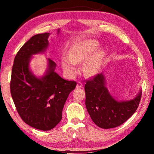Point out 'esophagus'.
<instances>
[{
    "mask_svg": "<svg viewBox=\"0 0 154 154\" xmlns=\"http://www.w3.org/2000/svg\"><path fill=\"white\" fill-rule=\"evenodd\" d=\"M83 83L82 82H78L77 84V88H81L83 87Z\"/></svg>",
    "mask_w": 154,
    "mask_h": 154,
    "instance_id": "esophagus-1",
    "label": "esophagus"
}]
</instances>
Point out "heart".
<instances>
[{"label":"heart","mask_w":154,"mask_h":154,"mask_svg":"<svg viewBox=\"0 0 154 154\" xmlns=\"http://www.w3.org/2000/svg\"><path fill=\"white\" fill-rule=\"evenodd\" d=\"M96 43L92 41H87L77 44L70 51L68 59L62 61V67L67 75L73 76L77 72L75 64L84 62L90 58L96 48ZM100 56L97 55L88 60L84 66V72L87 75H92L98 69Z\"/></svg>","instance_id":"b5f03b06"}]
</instances>
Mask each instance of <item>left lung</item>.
I'll use <instances>...</instances> for the list:
<instances>
[{
	"mask_svg": "<svg viewBox=\"0 0 154 154\" xmlns=\"http://www.w3.org/2000/svg\"><path fill=\"white\" fill-rule=\"evenodd\" d=\"M84 88L88 113L95 124L105 129L118 127L128 120L137 111L142 95L140 92L132 100L118 102L109 93L103 74L87 80Z\"/></svg>",
	"mask_w": 154,
	"mask_h": 154,
	"instance_id": "8db88e82",
	"label": "left lung"
}]
</instances>
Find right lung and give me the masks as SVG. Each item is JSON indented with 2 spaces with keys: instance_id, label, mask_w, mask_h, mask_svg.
Masks as SVG:
<instances>
[{
  "instance_id": "1",
  "label": "right lung",
  "mask_w": 154,
  "mask_h": 154,
  "mask_svg": "<svg viewBox=\"0 0 154 154\" xmlns=\"http://www.w3.org/2000/svg\"><path fill=\"white\" fill-rule=\"evenodd\" d=\"M49 35L45 32L33 36L20 48L15 57L10 83L11 94L20 118L31 127L44 131L54 128L61 121L65 102L77 85L75 81L60 77L54 71L56 63L50 59L42 78L31 73V56L48 48Z\"/></svg>"
}]
</instances>
